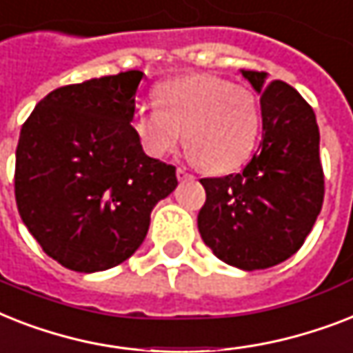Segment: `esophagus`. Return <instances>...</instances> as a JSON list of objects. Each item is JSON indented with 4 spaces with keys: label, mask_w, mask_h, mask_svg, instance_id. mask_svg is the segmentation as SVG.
<instances>
[{
    "label": "esophagus",
    "mask_w": 353,
    "mask_h": 353,
    "mask_svg": "<svg viewBox=\"0 0 353 353\" xmlns=\"http://www.w3.org/2000/svg\"><path fill=\"white\" fill-rule=\"evenodd\" d=\"M176 179H179V180H190V179H193V174L188 173V169H185V168H179V169H176Z\"/></svg>",
    "instance_id": "esophagus-1"
}]
</instances>
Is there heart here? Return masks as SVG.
Instances as JSON below:
<instances>
[{"label": "heart", "mask_w": 353, "mask_h": 353, "mask_svg": "<svg viewBox=\"0 0 353 353\" xmlns=\"http://www.w3.org/2000/svg\"><path fill=\"white\" fill-rule=\"evenodd\" d=\"M157 105L137 107L131 129L143 153L163 159L182 140L210 173H230L246 162L261 128L255 92L216 76H188L157 89Z\"/></svg>", "instance_id": "b5f03b06"}]
</instances>
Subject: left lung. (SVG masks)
I'll return each mask as SVG.
<instances>
[{
	"instance_id": "obj_1",
	"label": "left lung",
	"mask_w": 353,
	"mask_h": 353,
	"mask_svg": "<svg viewBox=\"0 0 353 353\" xmlns=\"http://www.w3.org/2000/svg\"><path fill=\"white\" fill-rule=\"evenodd\" d=\"M261 94L262 140L241 173L202 179L199 231L221 261L246 272L281 264L321 213L324 173L314 109L292 85L242 70Z\"/></svg>"
}]
</instances>
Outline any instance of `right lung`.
<instances>
[{
    "instance_id": "1",
    "label": "right lung",
    "mask_w": 353,
    "mask_h": 353,
    "mask_svg": "<svg viewBox=\"0 0 353 353\" xmlns=\"http://www.w3.org/2000/svg\"><path fill=\"white\" fill-rule=\"evenodd\" d=\"M143 72L128 70L49 92L16 149L19 216L45 253L80 273L137 252L176 169L143 153L131 129Z\"/></svg>"
}]
</instances>
